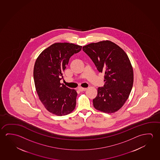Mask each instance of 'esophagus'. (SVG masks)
<instances>
[{
  "mask_svg": "<svg viewBox=\"0 0 160 160\" xmlns=\"http://www.w3.org/2000/svg\"><path fill=\"white\" fill-rule=\"evenodd\" d=\"M79 90L80 91H86V88H83V87H79L78 88Z\"/></svg>",
  "mask_w": 160,
  "mask_h": 160,
  "instance_id": "1",
  "label": "esophagus"
}]
</instances>
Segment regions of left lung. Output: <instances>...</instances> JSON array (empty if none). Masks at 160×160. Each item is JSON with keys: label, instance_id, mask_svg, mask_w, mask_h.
<instances>
[{"label": "left lung", "instance_id": "left-lung-1", "mask_svg": "<svg viewBox=\"0 0 160 160\" xmlns=\"http://www.w3.org/2000/svg\"><path fill=\"white\" fill-rule=\"evenodd\" d=\"M82 49L99 72L104 73V86L98 88L93 106L106 113L118 111L128 98L133 83V71L127 54L108 40L90 43Z\"/></svg>", "mask_w": 160, "mask_h": 160}]
</instances>
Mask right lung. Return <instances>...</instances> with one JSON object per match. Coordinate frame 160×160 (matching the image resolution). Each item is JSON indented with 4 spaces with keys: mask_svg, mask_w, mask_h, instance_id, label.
Returning <instances> with one entry per match:
<instances>
[{
    "mask_svg": "<svg viewBox=\"0 0 160 160\" xmlns=\"http://www.w3.org/2000/svg\"><path fill=\"white\" fill-rule=\"evenodd\" d=\"M81 49L82 46L73 43H55L36 59L33 70L36 91L45 108L52 114L65 116L75 109L76 91L60 81L71 57Z\"/></svg>",
    "mask_w": 160,
    "mask_h": 160,
    "instance_id": "add662e5",
    "label": "right lung"
}]
</instances>
